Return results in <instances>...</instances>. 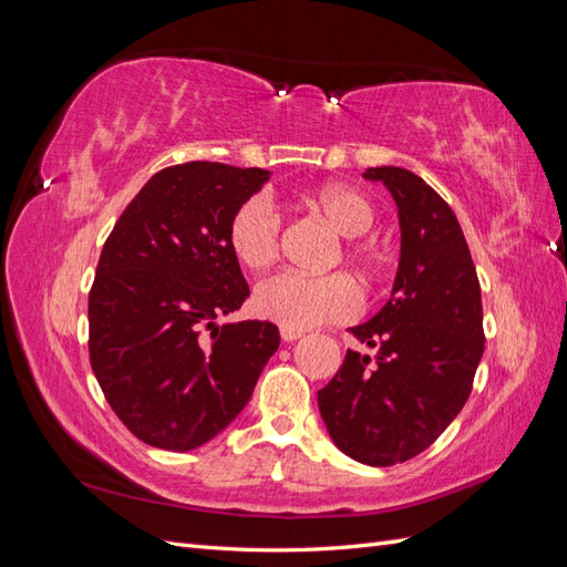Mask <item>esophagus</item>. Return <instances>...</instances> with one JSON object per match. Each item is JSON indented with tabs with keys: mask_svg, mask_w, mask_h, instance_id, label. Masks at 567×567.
Here are the masks:
<instances>
[{
	"mask_svg": "<svg viewBox=\"0 0 567 567\" xmlns=\"http://www.w3.org/2000/svg\"><path fill=\"white\" fill-rule=\"evenodd\" d=\"M279 333H281V338H284L286 342H293V340L302 338V331H298V329H286V326H281Z\"/></svg>",
	"mask_w": 567,
	"mask_h": 567,
	"instance_id": "1",
	"label": "esophagus"
}]
</instances>
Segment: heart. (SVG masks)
I'll use <instances>...</instances> for the list:
<instances>
[{
    "label": "heart",
    "instance_id": "obj_1",
    "mask_svg": "<svg viewBox=\"0 0 567 567\" xmlns=\"http://www.w3.org/2000/svg\"><path fill=\"white\" fill-rule=\"evenodd\" d=\"M307 205L329 221L350 241L342 248L346 260L357 269L364 284H375L383 274V257L379 248L359 241L373 225L371 200L352 186L331 184L321 186L310 196ZM227 244L238 265L262 271L277 262L281 252V215L265 196H250L231 213L227 225ZM362 296L357 286L342 277H305L296 271H281L265 279L252 290V310L257 317L277 321L286 329H315L321 323H342L359 315Z\"/></svg>",
    "mask_w": 567,
    "mask_h": 567
}]
</instances>
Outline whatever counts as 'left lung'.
<instances>
[{"label": "left lung", "mask_w": 567, "mask_h": 567, "mask_svg": "<svg viewBox=\"0 0 567 567\" xmlns=\"http://www.w3.org/2000/svg\"><path fill=\"white\" fill-rule=\"evenodd\" d=\"M398 203L402 250L392 298L350 333L375 359L348 350L317 392L338 447L367 466L419 456L466 404L485 352L483 298L458 219L444 198L404 167H369Z\"/></svg>", "instance_id": "left-lung-1"}]
</instances>
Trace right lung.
Returning <instances> with one entry per match:
<instances>
[{
	"instance_id": "right-lung-1",
	"label": "right lung",
	"mask_w": 567,
	"mask_h": 567,
	"mask_svg": "<svg viewBox=\"0 0 567 567\" xmlns=\"http://www.w3.org/2000/svg\"><path fill=\"white\" fill-rule=\"evenodd\" d=\"M267 179L208 161L165 167L101 250L90 364L115 416L151 447L188 452L225 431L279 348L271 321L215 323L250 296L227 225Z\"/></svg>"
}]
</instances>
